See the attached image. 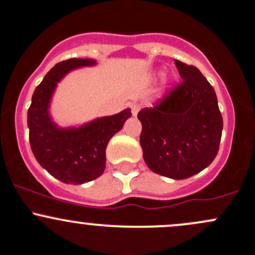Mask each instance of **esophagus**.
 Masks as SVG:
<instances>
[{
	"label": "esophagus",
	"instance_id": "34e87169",
	"mask_svg": "<svg viewBox=\"0 0 255 255\" xmlns=\"http://www.w3.org/2000/svg\"><path fill=\"white\" fill-rule=\"evenodd\" d=\"M139 110H140V105H138V104H134V105H132L133 116H136V115H138Z\"/></svg>",
	"mask_w": 255,
	"mask_h": 255
}]
</instances>
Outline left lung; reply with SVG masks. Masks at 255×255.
<instances>
[{"instance_id": "1", "label": "left lung", "mask_w": 255, "mask_h": 255, "mask_svg": "<svg viewBox=\"0 0 255 255\" xmlns=\"http://www.w3.org/2000/svg\"><path fill=\"white\" fill-rule=\"evenodd\" d=\"M183 79L154 107L140 110V145L152 172L184 179L218 155L222 116L214 88L194 66L175 60Z\"/></svg>"}]
</instances>
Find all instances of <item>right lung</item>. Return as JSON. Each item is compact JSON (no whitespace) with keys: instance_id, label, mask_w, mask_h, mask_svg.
Wrapping results in <instances>:
<instances>
[{"instance_id":"1","label":"right lung","mask_w":255,"mask_h":255,"mask_svg":"<svg viewBox=\"0 0 255 255\" xmlns=\"http://www.w3.org/2000/svg\"><path fill=\"white\" fill-rule=\"evenodd\" d=\"M92 58H69L51 68L36 87L28 110L29 141L37 162L63 183L82 184L98 178L106 167V146L132 116L126 109L79 127L60 128L50 116L57 83L76 68L94 66Z\"/></svg>"}]
</instances>
